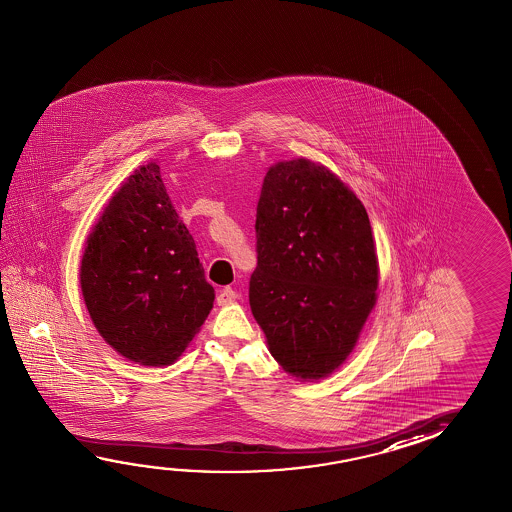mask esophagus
I'll use <instances>...</instances> for the list:
<instances>
[{
  "label": "esophagus",
  "instance_id": "34e87169",
  "mask_svg": "<svg viewBox=\"0 0 512 512\" xmlns=\"http://www.w3.org/2000/svg\"><path fill=\"white\" fill-rule=\"evenodd\" d=\"M237 298H239L237 291H234L232 287H225L219 291L218 303L219 305H228V303H234Z\"/></svg>",
  "mask_w": 512,
  "mask_h": 512
}]
</instances>
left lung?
Masks as SVG:
<instances>
[{
  "instance_id": "1",
  "label": "left lung",
  "mask_w": 512,
  "mask_h": 512,
  "mask_svg": "<svg viewBox=\"0 0 512 512\" xmlns=\"http://www.w3.org/2000/svg\"><path fill=\"white\" fill-rule=\"evenodd\" d=\"M255 234L250 305L269 352L294 377H327L377 302L368 212L327 168L278 162L262 184Z\"/></svg>"
}]
</instances>
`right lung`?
Masks as SVG:
<instances>
[{"label": "right lung", "mask_w": 512, "mask_h": 512, "mask_svg": "<svg viewBox=\"0 0 512 512\" xmlns=\"http://www.w3.org/2000/svg\"><path fill=\"white\" fill-rule=\"evenodd\" d=\"M80 284L101 337L144 366L175 362L209 316L214 287L155 162L105 207L87 239Z\"/></svg>", "instance_id": "add662e5"}]
</instances>
